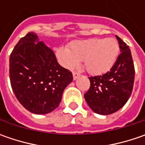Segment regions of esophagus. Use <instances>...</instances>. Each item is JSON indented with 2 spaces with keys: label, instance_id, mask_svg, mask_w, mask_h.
I'll return each mask as SVG.
<instances>
[{
  "label": "esophagus",
  "instance_id": "1",
  "mask_svg": "<svg viewBox=\"0 0 145 145\" xmlns=\"http://www.w3.org/2000/svg\"><path fill=\"white\" fill-rule=\"evenodd\" d=\"M72 76H73V80H76L80 76V73L76 72H72Z\"/></svg>",
  "mask_w": 145,
  "mask_h": 145
}]
</instances>
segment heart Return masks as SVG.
Instances as JSON below:
<instances>
[{"label": "heart", "instance_id": "heart-1", "mask_svg": "<svg viewBox=\"0 0 145 145\" xmlns=\"http://www.w3.org/2000/svg\"><path fill=\"white\" fill-rule=\"evenodd\" d=\"M120 47L116 39H89L71 42L69 49L60 47L56 50V57L64 68L72 69L80 61L91 74H103L110 69L116 61Z\"/></svg>", "mask_w": 145, "mask_h": 145}]
</instances>
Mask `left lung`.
Instances as JSON below:
<instances>
[{
  "instance_id": "left-lung-1",
  "label": "left lung",
  "mask_w": 145,
  "mask_h": 145,
  "mask_svg": "<svg viewBox=\"0 0 145 145\" xmlns=\"http://www.w3.org/2000/svg\"><path fill=\"white\" fill-rule=\"evenodd\" d=\"M121 53L106 73L89 77L90 87L84 97L93 112L103 115L121 109L131 96L135 69L128 46L116 35Z\"/></svg>"
}]
</instances>
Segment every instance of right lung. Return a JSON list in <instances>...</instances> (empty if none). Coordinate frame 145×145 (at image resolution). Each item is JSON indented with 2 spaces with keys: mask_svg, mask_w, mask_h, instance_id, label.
<instances>
[{
  "mask_svg": "<svg viewBox=\"0 0 145 145\" xmlns=\"http://www.w3.org/2000/svg\"><path fill=\"white\" fill-rule=\"evenodd\" d=\"M9 78L19 103L31 113L45 114L58 107L72 74L59 64L52 50L35 33L30 32L10 55Z\"/></svg>",
  "mask_w": 145,
  "mask_h": 145,
  "instance_id": "1",
  "label": "right lung"
}]
</instances>
